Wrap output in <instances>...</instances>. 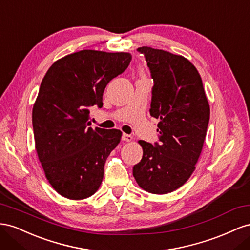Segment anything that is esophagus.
<instances>
[{"label":"esophagus","mask_w":250,"mask_h":250,"mask_svg":"<svg viewBox=\"0 0 250 250\" xmlns=\"http://www.w3.org/2000/svg\"><path fill=\"white\" fill-rule=\"evenodd\" d=\"M121 139H123V140L125 141V142H131V141L133 140V136H131V135H129V134L124 133V134H123V137H121Z\"/></svg>","instance_id":"esophagus-1"}]
</instances>
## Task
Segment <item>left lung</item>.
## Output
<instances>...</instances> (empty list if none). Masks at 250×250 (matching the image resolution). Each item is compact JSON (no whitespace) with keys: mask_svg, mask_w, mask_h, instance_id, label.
Here are the masks:
<instances>
[{"mask_svg":"<svg viewBox=\"0 0 250 250\" xmlns=\"http://www.w3.org/2000/svg\"><path fill=\"white\" fill-rule=\"evenodd\" d=\"M154 80L149 114L159 118V144L139 140L144 155L133 167L139 187L156 195L181 188L196 168L209 121L201 76L182 55L140 47Z\"/></svg>","mask_w":250,"mask_h":250,"instance_id":"obj_1","label":"left lung"}]
</instances>
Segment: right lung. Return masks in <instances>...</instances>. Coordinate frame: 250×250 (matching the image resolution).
Listing matches in <instances>:
<instances>
[{"instance_id":"right-lung-1","label":"right lung","mask_w":250,"mask_h":250,"mask_svg":"<svg viewBox=\"0 0 250 250\" xmlns=\"http://www.w3.org/2000/svg\"><path fill=\"white\" fill-rule=\"evenodd\" d=\"M129 52L82 50L49 68L32 109L39 160L51 187L62 197L82 200L97 191L104 167L121 131L89 127V106H103L104 91L129 66Z\"/></svg>"}]
</instances>
